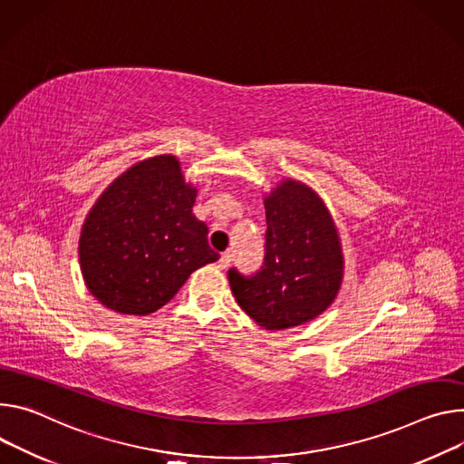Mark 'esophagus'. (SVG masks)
<instances>
[{
	"mask_svg": "<svg viewBox=\"0 0 464 464\" xmlns=\"http://www.w3.org/2000/svg\"><path fill=\"white\" fill-rule=\"evenodd\" d=\"M229 265H231V254H229V251H226V254H222V256H220L218 266H220L222 270H226Z\"/></svg>",
	"mask_w": 464,
	"mask_h": 464,
	"instance_id": "1",
	"label": "esophagus"
}]
</instances>
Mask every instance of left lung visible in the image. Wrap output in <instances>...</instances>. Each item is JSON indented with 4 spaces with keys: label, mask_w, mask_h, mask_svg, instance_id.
I'll return each mask as SVG.
<instances>
[{
    "label": "left lung",
    "mask_w": 464,
    "mask_h": 464,
    "mask_svg": "<svg viewBox=\"0 0 464 464\" xmlns=\"http://www.w3.org/2000/svg\"><path fill=\"white\" fill-rule=\"evenodd\" d=\"M266 256L251 277L229 270L237 304L268 331L307 324L336 298L344 279L339 229L324 199L286 178L265 196Z\"/></svg>",
    "instance_id": "8db88e82"
}]
</instances>
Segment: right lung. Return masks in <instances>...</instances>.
Segmentation results:
<instances>
[{
  "mask_svg": "<svg viewBox=\"0 0 464 464\" xmlns=\"http://www.w3.org/2000/svg\"><path fill=\"white\" fill-rule=\"evenodd\" d=\"M196 196L170 153L139 160L102 192L79 237L81 274L102 305L146 316L194 270L218 261L192 213Z\"/></svg>",
  "mask_w": 464,
  "mask_h": 464,
  "instance_id": "right-lung-1",
  "label": "right lung"
}]
</instances>
